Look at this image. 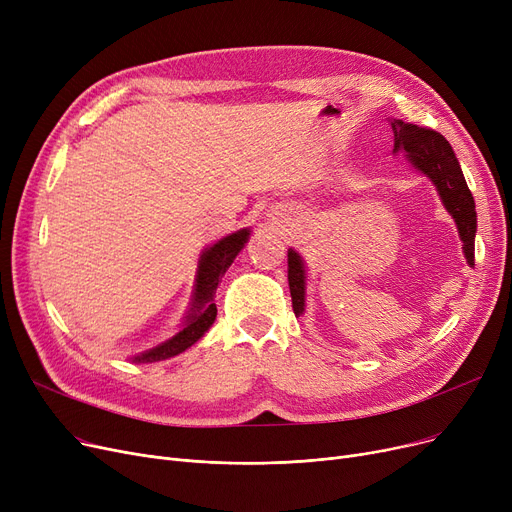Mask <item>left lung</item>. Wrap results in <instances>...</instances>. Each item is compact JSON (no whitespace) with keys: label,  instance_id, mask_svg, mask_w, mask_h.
Here are the masks:
<instances>
[{"label":"left lung","instance_id":"obj_1","mask_svg":"<svg viewBox=\"0 0 512 512\" xmlns=\"http://www.w3.org/2000/svg\"><path fill=\"white\" fill-rule=\"evenodd\" d=\"M390 124L394 130V153H405L409 164L434 182L442 205L452 215L456 230H459L465 259L473 267L477 211L461 164L450 143L432 128H421L402 120H390ZM288 286L292 311L299 317L305 313L307 305V270L303 257L294 249H288Z\"/></svg>","mask_w":512,"mask_h":512}]
</instances>
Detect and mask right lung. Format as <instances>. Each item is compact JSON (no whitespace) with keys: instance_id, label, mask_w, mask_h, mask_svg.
I'll use <instances>...</instances> for the list:
<instances>
[{"instance_id":"1","label":"right lung","mask_w":512,"mask_h":512,"mask_svg":"<svg viewBox=\"0 0 512 512\" xmlns=\"http://www.w3.org/2000/svg\"><path fill=\"white\" fill-rule=\"evenodd\" d=\"M249 236H251V228H240L220 238L218 242H213L211 247H207L201 253L195 286H193V297H191V303H188V311L182 319L180 330L172 338L159 342L157 346L147 348V351L139 355H132L130 357L132 363H155V361L176 357L205 336V332L213 326L215 315H218V307L213 303L215 290H218L222 276L228 272V267L232 265L236 255L249 242Z\"/></svg>"}]
</instances>
